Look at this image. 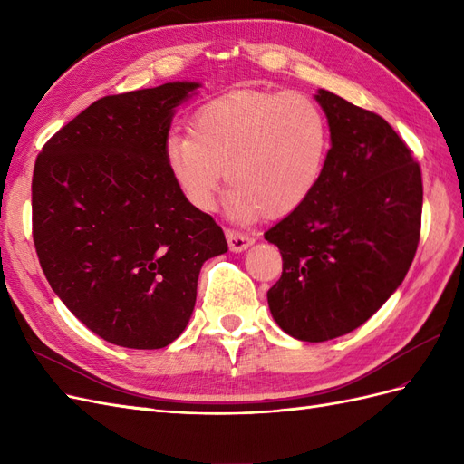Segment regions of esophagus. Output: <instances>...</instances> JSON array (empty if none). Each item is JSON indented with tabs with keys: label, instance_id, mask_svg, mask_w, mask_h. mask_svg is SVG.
I'll list each match as a JSON object with an SVG mask.
<instances>
[{
	"label": "esophagus",
	"instance_id": "1",
	"mask_svg": "<svg viewBox=\"0 0 464 464\" xmlns=\"http://www.w3.org/2000/svg\"><path fill=\"white\" fill-rule=\"evenodd\" d=\"M227 240H228L230 251H236V254H240V251L247 249L251 244H254V237L242 232H234V230H227Z\"/></svg>",
	"mask_w": 464,
	"mask_h": 464
}]
</instances>
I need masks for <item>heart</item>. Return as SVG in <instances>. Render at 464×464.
<instances>
[{
  "label": "heart",
  "instance_id": "obj_1",
  "mask_svg": "<svg viewBox=\"0 0 464 464\" xmlns=\"http://www.w3.org/2000/svg\"><path fill=\"white\" fill-rule=\"evenodd\" d=\"M329 150L325 114L296 91H234L198 110L191 130L166 135L164 154L178 189L213 210L227 170V208L237 220L286 217L317 188Z\"/></svg>",
  "mask_w": 464,
  "mask_h": 464
}]
</instances>
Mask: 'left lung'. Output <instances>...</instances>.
<instances>
[{
	"instance_id": "1",
	"label": "left lung",
	"mask_w": 464,
	"mask_h": 464,
	"mask_svg": "<svg viewBox=\"0 0 464 464\" xmlns=\"http://www.w3.org/2000/svg\"><path fill=\"white\" fill-rule=\"evenodd\" d=\"M331 149L317 188L265 232L283 256L266 292L276 325L305 343L366 323L411 269L422 222V172L397 131L319 89Z\"/></svg>"
}]
</instances>
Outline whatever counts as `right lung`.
<instances>
[{
	"mask_svg": "<svg viewBox=\"0 0 464 464\" xmlns=\"http://www.w3.org/2000/svg\"><path fill=\"white\" fill-rule=\"evenodd\" d=\"M199 82L104 96L42 147L33 237L52 290L101 339L164 348L184 333L207 259L228 244L168 170L176 108Z\"/></svg>",
	"mask_w": 464,
	"mask_h": 464,
	"instance_id": "obj_1",
	"label": "right lung"
}]
</instances>
